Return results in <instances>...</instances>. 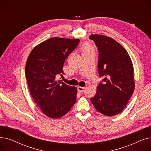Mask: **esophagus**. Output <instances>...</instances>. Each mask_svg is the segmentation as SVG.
I'll return each mask as SVG.
<instances>
[{"mask_svg":"<svg viewBox=\"0 0 151 151\" xmlns=\"http://www.w3.org/2000/svg\"><path fill=\"white\" fill-rule=\"evenodd\" d=\"M77 89H78V91L79 92L82 93V92H84V91H85V89H86V88H85V87H84V88H83V87L79 86V87H78Z\"/></svg>","mask_w":151,"mask_h":151,"instance_id":"obj_1","label":"esophagus"}]
</instances>
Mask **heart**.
<instances>
[{"mask_svg":"<svg viewBox=\"0 0 151 151\" xmlns=\"http://www.w3.org/2000/svg\"><path fill=\"white\" fill-rule=\"evenodd\" d=\"M81 50L83 53H85L90 51L93 50V47L89 43H84L81 47Z\"/></svg>","mask_w":151,"mask_h":151,"instance_id":"heart-1","label":"heart"}]
</instances>
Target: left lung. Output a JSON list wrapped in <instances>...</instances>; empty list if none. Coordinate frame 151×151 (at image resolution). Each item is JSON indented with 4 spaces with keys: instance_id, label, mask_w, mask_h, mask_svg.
I'll return each mask as SVG.
<instances>
[{
    "instance_id": "8db88e82",
    "label": "left lung",
    "mask_w": 151,
    "mask_h": 151,
    "mask_svg": "<svg viewBox=\"0 0 151 151\" xmlns=\"http://www.w3.org/2000/svg\"><path fill=\"white\" fill-rule=\"evenodd\" d=\"M89 38L98 47L99 74L104 78L91 101L99 112L113 116L122 111L133 93L132 62L124 47L114 39L97 34Z\"/></svg>"
}]
</instances>
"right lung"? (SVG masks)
<instances>
[{
	"mask_svg": "<svg viewBox=\"0 0 151 151\" xmlns=\"http://www.w3.org/2000/svg\"><path fill=\"white\" fill-rule=\"evenodd\" d=\"M80 40L52 37L37 45L27 59L25 73L32 97L47 117L66 114L76 100L77 88L55 79Z\"/></svg>",
	"mask_w": 151,
	"mask_h": 151,
	"instance_id": "1",
	"label": "right lung"
}]
</instances>
